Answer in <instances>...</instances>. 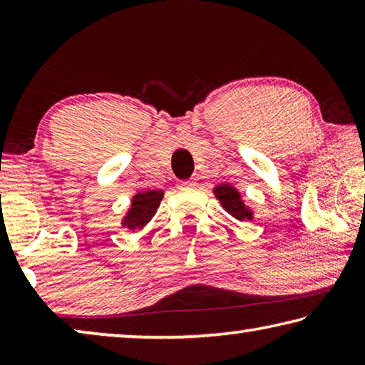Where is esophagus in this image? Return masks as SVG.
<instances>
[{
  "label": "esophagus",
  "mask_w": 365,
  "mask_h": 365,
  "mask_svg": "<svg viewBox=\"0 0 365 365\" xmlns=\"http://www.w3.org/2000/svg\"><path fill=\"white\" fill-rule=\"evenodd\" d=\"M180 188L182 190H191V188H196V182L195 180H185L180 183Z\"/></svg>",
  "instance_id": "1"
}]
</instances>
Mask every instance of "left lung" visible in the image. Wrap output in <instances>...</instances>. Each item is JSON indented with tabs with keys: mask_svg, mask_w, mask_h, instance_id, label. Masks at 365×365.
Returning a JSON list of instances; mask_svg holds the SVG:
<instances>
[{
	"mask_svg": "<svg viewBox=\"0 0 365 365\" xmlns=\"http://www.w3.org/2000/svg\"><path fill=\"white\" fill-rule=\"evenodd\" d=\"M214 196L220 201L222 207L240 222L255 219V211L246 205L242 193L237 187L230 183H219L217 187L212 188Z\"/></svg>",
	"mask_w": 365,
	"mask_h": 365,
	"instance_id": "8db88e82",
	"label": "left lung"
}]
</instances>
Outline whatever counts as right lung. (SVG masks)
<instances>
[{"instance_id":"1","label":"right lung","mask_w":365,"mask_h":365,"mask_svg":"<svg viewBox=\"0 0 365 365\" xmlns=\"http://www.w3.org/2000/svg\"><path fill=\"white\" fill-rule=\"evenodd\" d=\"M163 197V190L137 191V193L132 196L130 207H128V211L123 215L120 224L132 232L145 228L154 217V214H156Z\"/></svg>"}]
</instances>
